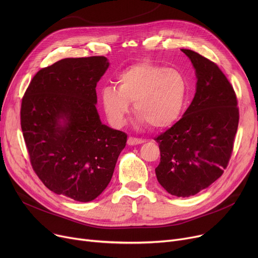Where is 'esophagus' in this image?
<instances>
[{"label":"esophagus","instance_id":"obj_1","mask_svg":"<svg viewBox=\"0 0 258 258\" xmlns=\"http://www.w3.org/2000/svg\"><path fill=\"white\" fill-rule=\"evenodd\" d=\"M142 143H144L143 139L135 138V137H128V139H127L128 145H138V144H142Z\"/></svg>","mask_w":258,"mask_h":258}]
</instances>
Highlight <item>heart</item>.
Wrapping results in <instances>:
<instances>
[{"label": "heart", "mask_w": 258, "mask_h": 258, "mask_svg": "<svg viewBox=\"0 0 258 258\" xmlns=\"http://www.w3.org/2000/svg\"><path fill=\"white\" fill-rule=\"evenodd\" d=\"M116 85L101 91L103 111L114 127L124 124L130 103H134V112L141 122L155 128L170 125L183 110L188 90L179 70L148 61L126 68L117 76Z\"/></svg>", "instance_id": "heart-1"}]
</instances>
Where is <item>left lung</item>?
<instances>
[{
  "label": "left lung",
  "instance_id": "1",
  "mask_svg": "<svg viewBox=\"0 0 258 258\" xmlns=\"http://www.w3.org/2000/svg\"><path fill=\"white\" fill-rule=\"evenodd\" d=\"M197 74V92L183 117L155 140L158 182L175 197L195 196L218 180L233 151L239 112L233 87L218 64L182 49Z\"/></svg>",
  "mask_w": 258,
  "mask_h": 258
}]
</instances>
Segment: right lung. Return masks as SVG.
<instances>
[{
	"instance_id": "obj_1",
	"label": "right lung",
	"mask_w": 258,
	"mask_h": 258,
	"mask_svg": "<svg viewBox=\"0 0 258 258\" xmlns=\"http://www.w3.org/2000/svg\"><path fill=\"white\" fill-rule=\"evenodd\" d=\"M104 56L64 58L40 69L22 99L21 127L33 170L56 195L96 199L110 183L127 135L102 124L96 86Z\"/></svg>"
}]
</instances>
